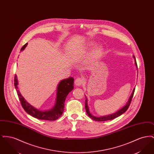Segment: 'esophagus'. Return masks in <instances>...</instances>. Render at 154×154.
Here are the masks:
<instances>
[{
    "instance_id": "1",
    "label": "esophagus",
    "mask_w": 154,
    "mask_h": 154,
    "mask_svg": "<svg viewBox=\"0 0 154 154\" xmlns=\"http://www.w3.org/2000/svg\"><path fill=\"white\" fill-rule=\"evenodd\" d=\"M83 83H84L83 79H82V78H81V77L77 78V79L75 80V81H74L75 85H77V86H79V87L81 86V85H82Z\"/></svg>"
}]
</instances>
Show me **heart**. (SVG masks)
I'll list each match as a JSON object with an SVG mask.
<instances>
[{
  "instance_id": "obj_1",
  "label": "heart",
  "mask_w": 154,
  "mask_h": 154,
  "mask_svg": "<svg viewBox=\"0 0 154 154\" xmlns=\"http://www.w3.org/2000/svg\"><path fill=\"white\" fill-rule=\"evenodd\" d=\"M97 45V43L94 42H91L88 43L86 46V48L88 50H91ZM103 53V49L101 46L96 47L92 51L90 55V60L91 61L96 60L100 58L102 56Z\"/></svg>"
}]
</instances>
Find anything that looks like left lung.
Segmentation results:
<instances>
[{"label":"left lung","mask_w":154,"mask_h":154,"mask_svg":"<svg viewBox=\"0 0 154 154\" xmlns=\"http://www.w3.org/2000/svg\"><path fill=\"white\" fill-rule=\"evenodd\" d=\"M133 58L135 60V65L136 66L137 69V63H136V59L134 56L133 57ZM134 90H135V88H134V89L133 90V92H132V95L130 96L129 99V100L127 103V104L124 107H122L121 109H120L119 110L117 111V112H116L115 113H113V114H111L110 115H108V116H102V117H96L94 116L93 115H92L91 113H90V111L89 110V108H88V103H87V98L85 96V110H86V112L88 114V116L89 117L91 118V119H92L93 120L96 121H109V120H111V119H113L116 118L118 117L119 116H120L121 115H122V114H124L125 112L126 111V110L128 109L130 104H131V103L132 102V98H133V96L134 95Z\"/></svg>","instance_id":"left-lung-1"}]
</instances>
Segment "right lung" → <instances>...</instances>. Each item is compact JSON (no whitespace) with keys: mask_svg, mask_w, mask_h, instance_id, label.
<instances>
[{"mask_svg":"<svg viewBox=\"0 0 154 154\" xmlns=\"http://www.w3.org/2000/svg\"><path fill=\"white\" fill-rule=\"evenodd\" d=\"M27 45L28 43L25 44L21 48V51H23ZM73 83L74 79L73 77H69V79L60 81L57 87V99L54 107L51 110L43 111L35 108L25 100L18 90L17 75H15L14 77L15 88L17 92V94L23 109L28 114L33 117L47 121H55L62 115L66 97L69 93L73 89Z\"/></svg>","mask_w":154,"mask_h":154,"instance_id":"obj_1","label":"right lung"}]
</instances>
